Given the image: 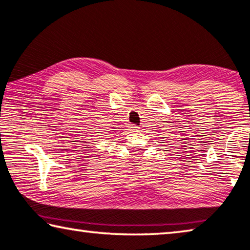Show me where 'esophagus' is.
Here are the masks:
<instances>
[{
	"instance_id": "34e87169",
	"label": "esophagus",
	"mask_w": 250,
	"mask_h": 250,
	"mask_svg": "<svg viewBox=\"0 0 250 250\" xmlns=\"http://www.w3.org/2000/svg\"><path fill=\"white\" fill-rule=\"evenodd\" d=\"M130 130H131V131H138V126L136 125H130Z\"/></svg>"
}]
</instances>
